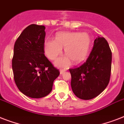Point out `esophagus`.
Returning <instances> with one entry per match:
<instances>
[{
    "label": "esophagus",
    "mask_w": 124,
    "mask_h": 124,
    "mask_svg": "<svg viewBox=\"0 0 124 124\" xmlns=\"http://www.w3.org/2000/svg\"><path fill=\"white\" fill-rule=\"evenodd\" d=\"M66 71V70H60V75H62V74L64 73V72Z\"/></svg>",
    "instance_id": "obj_1"
}]
</instances>
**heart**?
Here are the masks:
<instances>
[{
    "label": "heart",
    "mask_w": 124,
    "mask_h": 124,
    "mask_svg": "<svg viewBox=\"0 0 124 124\" xmlns=\"http://www.w3.org/2000/svg\"><path fill=\"white\" fill-rule=\"evenodd\" d=\"M91 38L85 32H58L55 39H47L44 42V50L47 58L54 60L62 53L63 48L67 55L57 58L54 64L66 68L73 61L75 64L82 62L86 58L91 46Z\"/></svg>",
    "instance_id": "heart-1"
}]
</instances>
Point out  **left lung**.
Segmentation results:
<instances>
[{"label":"left lung","mask_w":124,"mask_h":124,"mask_svg":"<svg viewBox=\"0 0 124 124\" xmlns=\"http://www.w3.org/2000/svg\"><path fill=\"white\" fill-rule=\"evenodd\" d=\"M112 53L104 37L94 40V46L85 62L70 70L72 90L78 98L91 100L101 93L109 82Z\"/></svg>","instance_id":"left-lung-1"}]
</instances>
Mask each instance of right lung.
Here are the masks:
<instances>
[{"label": "right lung", "mask_w": 124, "mask_h": 124, "mask_svg": "<svg viewBox=\"0 0 124 124\" xmlns=\"http://www.w3.org/2000/svg\"><path fill=\"white\" fill-rule=\"evenodd\" d=\"M44 26L31 24L15 43L12 69L16 86L33 98L49 94L60 73L44 55Z\"/></svg>", "instance_id": "obj_1"}]
</instances>
